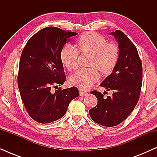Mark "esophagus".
Listing matches in <instances>:
<instances>
[{
    "instance_id": "obj_1",
    "label": "esophagus",
    "mask_w": 157,
    "mask_h": 157,
    "mask_svg": "<svg viewBox=\"0 0 157 157\" xmlns=\"http://www.w3.org/2000/svg\"><path fill=\"white\" fill-rule=\"evenodd\" d=\"M89 93L86 91H80V95L81 96H87Z\"/></svg>"
}]
</instances>
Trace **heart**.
<instances>
[{
	"mask_svg": "<svg viewBox=\"0 0 157 157\" xmlns=\"http://www.w3.org/2000/svg\"><path fill=\"white\" fill-rule=\"evenodd\" d=\"M80 52L92 54L88 68H79L71 76L73 85L81 89H87L99 78L98 68L103 74H110L117 66L119 51L117 45L107 43L106 38L95 32H87L81 35L76 41ZM78 51L72 45H66L61 49L60 59L68 71L77 66Z\"/></svg>",
	"mask_w": 157,
	"mask_h": 157,
	"instance_id": "heart-1",
	"label": "heart"
}]
</instances>
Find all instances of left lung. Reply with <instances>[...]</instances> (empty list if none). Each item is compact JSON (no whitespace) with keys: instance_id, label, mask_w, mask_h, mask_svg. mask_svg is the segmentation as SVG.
<instances>
[{"instance_id":"left-lung-1","label":"left lung","mask_w":157,"mask_h":157,"mask_svg":"<svg viewBox=\"0 0 157 157\" xmlns=\"http://www.w3.org/2000/svg\"><path fill=\"white\" fill-rule=\"evenodd\" d=\"M119 44V56L117 66L100 86L112 91L111 96L104 97L97 91L91 94L97 98V105L89 110L94 121L111 127L125 120L138 102L142 81V64L134 44L123 32H111Z\"/></svg>"}]
</instances>
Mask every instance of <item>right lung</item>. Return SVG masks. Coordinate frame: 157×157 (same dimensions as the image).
I'll return each mask as SVG.
<instances>
[{"mask_svg":"<svg viewBox=\"0 0 157 157\" xmlns=\"http://www.w3.org/2000/svg\"><path fill=\"white\" fill-rule=\"evenodd\" d=\"M77 33L56 27L44 28L28 40L21 53L18 85L25 109L38 123L48 124L61 119L71 101L79 96L76 87L54 93L51 87L66 81L60 53L66 42Z\"/></svg>","mask_w":157,"mask_h":157,"instance_id":"obj_1","label":"right lung"}]
</instances>
